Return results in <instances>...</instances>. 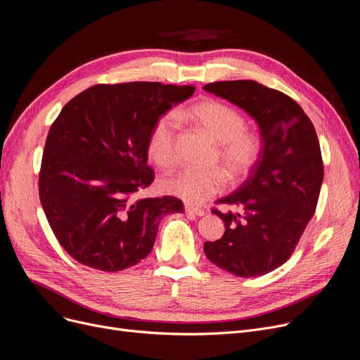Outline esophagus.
Instances as JSON below:
<instances>
[{
	"label": "esophagus",
	"instance_id": "esophagus-1",
	"mask_svg": "<svg viewBox=\"0 0 360 360\" xmlns=\"http://www.w3.org/2000/svg\"><path fill=\"white\" fill-rule=\"evenodd\" d=\"M185 212L193 216H205L207 212L205 209H198V207H193V206H185Z\"/></svg>",
	"mask_w": 360,
	"mask_h": 360
}]
</instances>
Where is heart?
Returning a JSON list of instances; mask_svg holds the SVG:
<instances>
[{"label":"heart","mask_w":360,"mask_h":360,"mask_svg":"<svg viewBox=\"0 0 360 360\" xmlns=\"http://www.w3.org/2000/svg\"><path fill=\"white\" fill-rule=\"evenodd\" d=\"M186 116L217 143L214 162H221L231 181H241L252 172L262 154V136L245 128V119L237 108L207 98L193 104ZM178 132L176 112H166L153 123L147 151L159 167L167 169L176 163ZM162 186L170 195L179 197L190 205H201L225 190L226 175L219 167L185 169L166 176Z\"/></svg>","instance_id":"obj_1"}]
</instances>
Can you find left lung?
Here are the masks:
<instances>
[{
    "label": "left lung",
    "instance_id": "left-lung-1",
    "mask_svg": "<svg viewBox=\"0 0 360 360\" xmlns=\"http://www.w3.org/2000/svg\"><path fill=\"white\" fill-rule=\"evenodd\" d=\"M205 89L253 116L263 143L248 179L216 201L237 212L212 209L225 233L206 241L205 253L229 274L260 276L291 257L316 210L323 179L318 135L303 108L284 92L255 81L212 82Z\"/></svg>",
    "mask_w": 360,
    "mask_h": 360
}]
</instances>
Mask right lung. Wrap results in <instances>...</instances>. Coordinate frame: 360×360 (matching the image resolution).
I'll return each mask as SVG.
<instances>
[{
  "instance_id": "right-lung-1",
  "label": "right lung",
  "mask_w": 360,
  "mask_h": 360,
  "mask_svg": "<svg viewBox=\"0 0 360 360\" xmlns=\"http://www.w3.org/2000/svg\"><path fill=\"white\" fill-rule=\"evenodd\" d=\"M194 86L98 84L73 97L53 122L42 153L39 200L60 245L104 272L148 256L162 217L182 213L176 197H136L154 181L147 165L153 123Z\"/></svg>"
}]
</instances>
